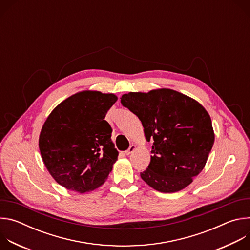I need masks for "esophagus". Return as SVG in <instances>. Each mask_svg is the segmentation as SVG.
<instances>
[{
    "label": "esophagus",
    "instance_id": "obj_1",
    "mask_svg": "<svg viewBox=\"0 0 250 250\" xmlns=\"http://www.w3.org/2000/svg\"><path fill=\"white\" fill-rule=\"evenodd\" d=\"M135 148H136V146H135L134 145H131V146L128 147V149L125 151V153L126 155H129V154H131V153L135 150Z\"/></svg>",
    "mask_w": 250,
    "mask_h": 250
}]
</instances>
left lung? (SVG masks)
I'll return each mask as SVG.
<instances>
[{
	"label": "left lung",
	"instance_id": "obj_1",
	"mask_svg": "<svg viewBox=\"0 0 250 250\" xmlns=\"http://www.w3.org/2000/svg\"><path fill=\"white\" fill-rule=\"evenodd\" d=\"M121 102L140 120L146 140H154L141 179L161 193L189 186L204 169L215 141L207 110L193 98L167 88L129 92Z\"/></svg>",
	"mask_w": 250,
	"mask_h": 250
}]
</instances>
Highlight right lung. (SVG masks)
I'll use <instances>...</instances> for the list:
<instances>
[{
  "mask_svg": "<svg viewBox=\"0 0 250 250\" xmlns=\"http://www.w3.org/2000/svg\"><path fill=\"white\" fill-rule=\"evenodd\" d=\"M115 94L86 90L68 97L49 114L39 146L53 179L77 193L102 186L118 160L104 117L117 102Z\"/></svg>",
  "mask_w": 250,
  "mask_h": 250,
  "instance_id": "obj_1",
  "label": "right lung"
}]
</instances>
